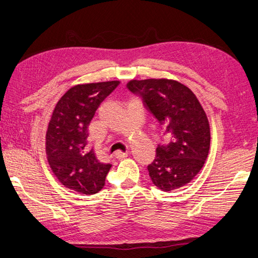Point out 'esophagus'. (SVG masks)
I'll list each match as a JSON object with an SVG mask.
<instances>
[{
    "label": "esophagus",
    "mask_w": 258,
    "mask_h": 258,
    "mask_svg": "<svg viewBox=\"0 0 258 258\" xmlns=\"http://www.w3.org/2000/svg\"><path fill=\"white\" fill-rule=\"evenodd\" d=\"M128 156V152L126 151V152H117V153H115V158L116 159H118V160H120V159H124V158H126Z\"/></svg>",
    "instance_id": "1"
}]
</instances>
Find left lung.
<instances>
[{"label": "left lung", "mask_w": 258, "mask_h": 258, "mask_svg": "<svg viewBox=\"0 0 258 258\" xmlns=\"http://www.w3.org/2000/svg\"><path fill=\"white\" fill-rule=\"evenodd\" d=\"M126 88L142 99L168 142L158 143L148 166L150 178L165 191L179 188L202 169L210 150L208 117L188 88L166 79L132 80Z\"/></svg>", "instance_id": "1"}]
</instances>
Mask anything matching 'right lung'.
I'll return each mask as SVG.
<instances>
[{"label": "right lung", "instance_id": "add662e5", "mask_svg": "<svg viewBox=\"0 0 258 258\" xmlns=\"http://www.w3.org/2000/svg\"><path fill=\"white\" fill-rule=\"evenodd\" d=\"M119 81L79 84L56 105L46 134V153L55 176L68 188L86 195L105 186L111 165L98 160L88 145V126Z\"/></svg>", "mask_w": 258, "mask_h": 258}]
</instances>
